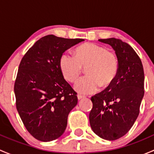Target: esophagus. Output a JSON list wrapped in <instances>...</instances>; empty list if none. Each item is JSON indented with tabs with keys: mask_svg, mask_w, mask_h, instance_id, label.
I'll use <instances>...</instances> for the list:
<instances>
[{
	"mask_svg": "<svg viewBox=\"0 0 154 154\" xmlns=\"http://www.w3.org/2000/svg\"><path fill=\"white\" fill-rule=\"evenodd\" d=\"M83 97H84V96L81 95V94H78V95H77V98H78V100H81V99H83Z\"/></svg>",
	"mask_w": 154,
	"mask_h": 154,
	"instance_id": "1",
	"label": "esophagus"
}]
</instances>
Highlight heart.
Wrapping results in <instances>:
<instances>
[{"instance_id": "1", "label": "heart", "mask_w": 154, "mask_h": 154, "mask_svg": "<svg viewBox=\"0 0 154 154\" xmlns=\"http://www.w3.org/2000/svg\"><path fill=\"white\" fill-rule=\"evenodd\" d=\"M119 60L114 53L94 43L87 42L78 46L74 51V58L63 54L60 59V68L63 77L74 83L80 78L83 68L86 77L74 86L81 94H91L99 86L108 88L113 83L119 72Z\"/></svg>"}]
</instances>
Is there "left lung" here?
I'll use <instances>...</instances> for the list:
<instances>
[{
    "label": "left lung",
    "instance_id": "obj_1",
    "mask_svg": "<svg viewBox=\"0 0 154 154\" xmlns=\"http://www.w3.org/2000/svg\"><path fill=\"white\" fill-rule=\"evenodd\" d=\"M99 41L115 50L119 72L111 86L91 97L93 106L89 122L96 135L113 141L125 136L139 116L144 93V70L140 58L130 45L116 38Z\"/></svg>",
    "mask_w": 154,
    "mask_h": 154
}]
</instances>
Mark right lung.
Returning a JSON list of instances; mask_svg holds the SVG:
<instances>
[{
	"instance_id": "1",
	"label": "right lung",
	"mask_w": 154,
	"mask_h": 154,
	"mask_svg": "<svg viewBox=\"0 0 154 154\" xmlns=\"http://www.w3.org/2000/svg\"><path fill=\"white\" fill-rule=\"evenodd\" d=\"M83 41L45 35L21 59L14 85L15 104L24 127L38 140L50 142L61 136L68 114L77 104V92L63 77L60 59Z\"/></svg>"
}]
</instances>
